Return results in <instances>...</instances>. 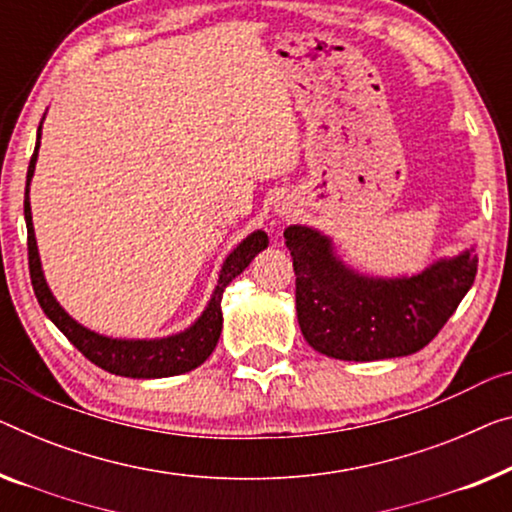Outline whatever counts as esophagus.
Listing matches in <instances>:
<instances>
[{"mask_svg": "<svg viewBox=\"0 0 512 512\" xmlns=\"http://www.w3.org/2000/svg\"><path fill=\"white\" fill-rule=\"evenodd\" d=\"M273 209H276L278 216L289 218L294 213V202L289 200V197H278L276 204H273Z\"/></svg>", "mask_w": 512, "mask_h": 512, "instance_id": "esophagus-1", "label": "esophagus"}]
</instances>
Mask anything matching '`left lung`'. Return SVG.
Segmentation results:
<instances>
[{"label":"left lung","instance_id":"8db88e82","mask_svg":"<svg viewBox=\"0 0 512 512\" xmlns=\"http://www.w3.org/2000/svg\"><path fill=\"white\" fill-rule=\"evenodd\" d=\"M296 317L308 345L340 361H381L423 349L474 285V246L441 257L421 273L368 276L342 262L333 239L308 225H289Z\"/></svg>","mask_w":512,"mask_h":512}]
</instances>
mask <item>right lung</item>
Returning a JSON list of instances; mask_svg holds the SVG:
<instances>
[{
  "label": "right lung",
  "instance_id": "add662e5",
  "mask_svg": "<svg viewBox=\"0 0 512 512\" xmlns=\"http://www.w3.org/2000/svg\"><path fill=\"white\" fill-rule=\"evenodd\" d=\"M43 119L41 124H38L36 147H34L32 160H29L27 186H25L29 276H32L34 294L38 303H41L43 312L48 315L50 322L55 324L57 329L89 358L91 363L112 372V375L131 377V379H160V377H174V375H183V372L195 370L197 365L207 361L218 345L220 331H223V310H220V301H223L225 287L230 285L239 273L246 271V266L253 262V259L262 253L266 246H269V236H266V232L262 230H255L225 257L223 269H220V276H218V285L213 289L207 308L202 310V315L197 317L188 329L165 335V338H151V340L110 338V335H101L87 329V326L75 322V319L61 308L59 301L55 299V294L50 292L41 269V255H38V246H36L32 204H29V183H32L34 170H36Z\"/></svg>",
  "mask_w": 512,
  "mask_h": 512
}]
</instances>
